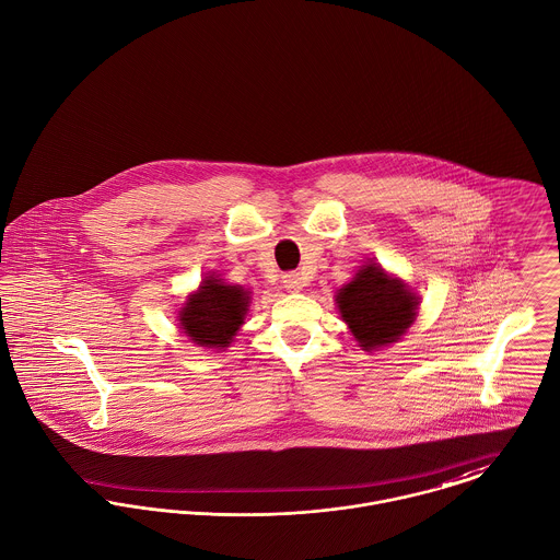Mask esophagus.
Returning <instances> with one entry per match:
<instances>
[{"label": "esophagus", "instance_id": "obj_1", "mask_svg": "<svg viewBox=\"0 0 560 560\" xmlns=\"http://www.w3.org/2000/svg\"><path fill=\"white\" fill-rule=\"evenodd\" d=\"M283 285L290 292H301L305 288V279H303L301 272H285L283 275Z\"/></svg>", "mask_w": 560, "mask_h": 560}]
</instances>
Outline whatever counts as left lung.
Here are the masks:
<instances>
[{"instance_id":"8db88e82","label":"left lung","mask_w":560,"mask_h":560,"mask_svg":"<svg viewBox=\"0 0 560 560\" xmlns=\"http://www.w3.org/2000/svg\"><path fill=\"white\" fill-rule=\"evenodd\" d=\"M335 301L341 319L368 352L401 339L419 307V296L373 261L361 266L357 277L337 290Z\"/></svg>"}]
</instances>
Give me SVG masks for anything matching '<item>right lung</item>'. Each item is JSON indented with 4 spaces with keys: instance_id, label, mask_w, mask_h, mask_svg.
Masks as SVG:
<instances>
[{
    "instance_id": "right-lung-1",
    "label": "right lung",
    "mask_w": 560,
    "mask_h": 560,
    "mask_svg": "<svg viewBox=\"0 0 560 560\" xmlns=\"http://www.w3.org/2000/svg\"><path fill=\"white\" fill-rule=\"evenodd\" d=\"M249 292L210 275L178 311L180 328L195 346L228 348L249 311Z\"/></svg>"
}]
</instances>
